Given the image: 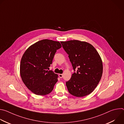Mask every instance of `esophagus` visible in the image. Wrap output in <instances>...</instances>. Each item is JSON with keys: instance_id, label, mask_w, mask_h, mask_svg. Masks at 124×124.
<instances>
[{"instance_id": "1", "label": "esophagus", "mask_w": 124, "mask_h": 124, "mask_svg": "<svg viewBox=\"0 0 124 124\" xmlns=\"http://www.w3.org/2000/svg\"><path fill=\"white\" fill-rule=\"evenodd\" d=\"M59 77L60 78H63V75L62 74H59Z\"/></svg>"}]
</instances>
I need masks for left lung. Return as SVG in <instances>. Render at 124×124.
<instances>
[{"label": "left lung", "mask_w": 124, "mask_h": 124, "mask_svg": "<svg viewBox=\"0 0 124 124\" xmlns=\"http://www.w3.org/2000/svg\"><path fill=\"white\" fill-rule=\"evenodd\" d=\"M61 43L74 70H77L66 83L69 92L77 97L90 94L97 86L102 74V62L99 53L86 42L70 40Z\"/></svg>", "instance_id": "1"}]
</instances>
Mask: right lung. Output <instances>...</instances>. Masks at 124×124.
Listing matches in <instances>:
<instances>
[{
  "instance_id": "1",
  "label": "right lung",
  "mask_w": 124,
  "mask_h": 124,
  "mask_svg": "<svg viewBox=\"0 0 124 124\" xmlns=\"http://www.w3.org/2000/svg\"><path fill=\"white\" fill-rule=\"evenodd\" d=\"M60 42L44 39L30 46L24 52L20 63V75L25 85L35 94H49L58 81V75L48 70Z\"/></svg>"
}]
</instances>
